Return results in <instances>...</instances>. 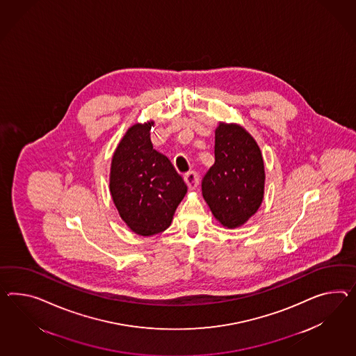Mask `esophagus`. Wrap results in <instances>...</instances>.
<instances>
[{"instance_id": "obj_1", "label": "esophagus", "mask_w": 356, "mask_h": 356, "mask_svg": "<svg viewBox=\"0 0 356 356\" xmlns=\"http://www.w3.org/2000/svg\"><path fill=\"white\" fill-rule=\"evenodd\" d=\"M199 181H200V178H199V174L196 173V172H188V173L184 175V182L187 184V187L190 188V190H193V188H196L197 187V184H199Z\"/></svg>"}]
</instances>
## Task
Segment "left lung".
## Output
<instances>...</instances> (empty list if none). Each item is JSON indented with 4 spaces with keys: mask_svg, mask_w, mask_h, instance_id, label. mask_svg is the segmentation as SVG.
Returning a JSON list of instances; mask_svg holds the SVG:
<instances>
[{
    "mask_svg": "<svg viewBox=\"0 0 356 356\" xmlns=\"http://www.w3.org/2000/svg\"><path fill=\"white\" fill-rule=\"evenodd\" d=\"M264 166L253 137L238 125L219 124L214 165L201 181L211 213L228 228L244 225L264 199Z\"/></svg>",
    "mask_w": 356,
    "mask_h": 356,
    "instance_id": "8db88e82",
    "label": "left lung"
}]
</instances>
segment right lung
Segmentation results:
<instances>
[{"instance_id":"add662e5","label":"right lung","mask_w":356,"mask_h":356,"mask_svg":"<svg viewBox=\"0 0 356 356\" xmlns=\"http://www.w3.org/2000/svg\"><path fill=\"white\" fill-rule=\"evenodd\" d=\"M154 122L129 129L112 159L110 190L121 218L138 235L151 236L170 226L187 186L166 156L151 142Z\"/></svg>"}]
</instances>
